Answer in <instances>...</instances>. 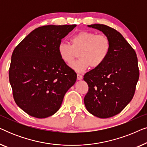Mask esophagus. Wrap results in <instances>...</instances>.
<instances>
[{"instance_id": "obj_1", "label": "esophagus", "mask_w": 147, "mask_h": 147, "mask_svg": "<svg viewBox=\"0 0 147 147\" xmlns=\"http://www.w3.org/2000/svg\"><path fill=\"white\" fill-rule=\"evenodd\" d=\"M77 79H78V80H82V79H83V77H82V75H80V74H77Z\"/></svg>"}]
</instances>
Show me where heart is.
Returning a JSON list of instances; mask_svg holds the SVG:
<instances>
[{"mask_svg": "<svg viewBox=\"0 0 147 147\" xmlns=\"http://www.w3.org/2000/svg\"><path fill=\"white\" fill-rule=\"evenodd\" d=\"M110 39L104 35H97L92 31H81L71 38V44L61 41L57 51L62 61L71 64L77 57L78 61L71 65V69L78 73L86 71L91 66L96 68L101 65L110 51Z\"/></svg>", "mask_w": 147, "mask_h": 147, "instance_id": "1", "label": "heart"}]
</instances>
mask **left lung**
<instances>
[{"mask_svg": "<svg viewBox=\"0 0 147 147\" xmlns=\"http://www.w3.org/2000/svg\"><path fill=\"white\" fill-rule=\"evenodd\" d=\"M110 39L108 57L84 76L89 90L84 104L92 115L106 118L119 114L133 98L139 78L136 52L116 30L101 24L88 25Z\"/></svg>", "mask_w": 147, "mask_h": 147, "instance_id": "1", "label": "left lung"}]
</instances>
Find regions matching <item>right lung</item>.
I'll use <instances>...</instances> for the list:
<instances>
[{"mask_svg":"<svg viewBox=\"0 0 147 147\" xmlns=\"http://www.w3.org/2000/svg\"><path fill=\"white\" fill-rule=\"evenodd\" d=\"M76 27L45 25L31 32L14 49L9 82L14 100L29 115L45 118L61 107L77 74L62 61L57 46Z\"/></svg>","mask_w":147,"mask_h":147,"instance_id":"obj_1","label":"right lung"}]
</instances>
